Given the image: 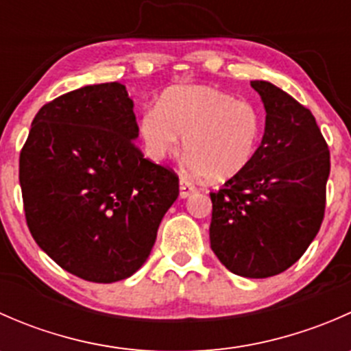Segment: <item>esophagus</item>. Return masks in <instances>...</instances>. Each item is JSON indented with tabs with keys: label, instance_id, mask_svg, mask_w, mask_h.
Listing matches in <instances>:
<instances>
[{
	"label": "esophagus",
	"instance_id": "obj_1",
	"mask_svg": "<svg viewBox=\"0 0 351 351\" xmlns=\"http://www.w3.org/2000/svg\"><path fill=\"white\" fill-rule=\"evenodd\" d=\"M195 192H197L195 185H192L190 182H186L185 178L180 180V197L189 198V197H192Z\"/></svg>",
	"mask_w": 351,
	"mask_h": 351
}]
</instances>
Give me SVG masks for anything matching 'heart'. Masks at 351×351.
<instances>
[{"label":"heart","instance_id":"b5f03b06","mask_svg":"<svg viewBox=\"0 0 351 351\" xmlns=\"http://www.w3.org/2000/svg\"><path fill=\"white\" fill-rule=\"evenodd\" d=\"M263 112L251 101L207 84L168 88L158 105L144 110L139 137L154 162L180 149L186 166L214 183L228 182L247 169L263 137Z\"/></svg>","mask_w":351,"mask_h":351}]
</instances>
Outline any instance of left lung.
Returning <instances> with one entry per match:
<instances>
[{
  "label": "left lung",
  "instance_id": "left-lung-1",
  "mask_svg": "<svg viewBox=\"0 0 351 351\" xmlns=\"http://www.w3.org/2000/svg\"><path fill=\"white\" fill-rule=\"evenodd\" d=\"M267 119L247 169L210 193V247L229 271L267 278L292 267L326 207L329 149L311 110L268 81H251Z\"/></svg>",
  "mask_w": 351,
  "mask_h": 351
}]
</instances>
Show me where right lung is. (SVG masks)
<instances>
[{"label": "right lung", "mask_w": 351, "mask_h": 351, "mask_svg": "<svg viewBox=\"0 0 351 351\" xmlns=\"http://www.w3.org/2000/svg\"><path fill=\"white\" fill-rule=\"evenodd\" d=\"M134 101L120 83L69 91L38 110L20 153L25 217L35 243L69 274L112 284L136 274L178 176L144 158Z\"/></svg>", "instance_id": "add662e5"}]
</instances>
